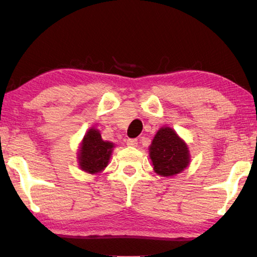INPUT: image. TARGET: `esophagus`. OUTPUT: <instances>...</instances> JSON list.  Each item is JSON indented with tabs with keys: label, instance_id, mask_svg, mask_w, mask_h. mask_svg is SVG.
<instances>
[{
	"label": "esophagus",
	"instance_id": "obj_1",
	"mask_svg": "<svg viewBox=\"0 0 257 257\" xmlns=\"http://www.w3.org/2000/svg\"><path fill=\"white\" fill-rule=\"evenodd\" d=\"M137 144H138V141L136 138H129V139H127V145L128 146H137Z\"/></svg>",
	"mask_w": 257,
	"mask_h": 257
}]
</instances>
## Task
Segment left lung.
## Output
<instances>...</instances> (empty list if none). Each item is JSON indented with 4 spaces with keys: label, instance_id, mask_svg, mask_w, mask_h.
Here are the masks:
<instances>
[{
    "label": "left lung",
    "instance_id": "left-lung-1",
    "mask_svg": "<svg viewBox=\"0 0 257 257\" xmlns=\"http://www.w3.org/2000/svg\"><path fill=\"white\" fill-rule=\"evenodd\" d=\"M153 170L161 177H172L188 167L190 153L184 139L170 127L158 130L149 147Z\"/></svg>",
    "mask_w": 257,
    "mask_h": 257
}]
</instances>
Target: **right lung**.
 I'll return each mask as SVG.
<instances>
[{
    "mask_svg": "<svg viewBox=\"0 0 257 257\" xmlns=\"http://www.w3.org/2000/svg\"><path fill=\"white\" fill-rule=\"evenodd\" d=\"M114 144L103 141L101 133L96 128H89L78 150V165L87 173H101L107 167Z\"/></svg>",
    "mask_w": 257,
    "mask_h": 257,
    "instance_id": "right-lung-1",
    "label": "right lung"
}]
</instances>
